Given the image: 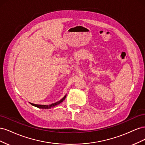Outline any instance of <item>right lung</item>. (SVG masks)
<instances>
[{"instance_id":"right-lung-1","label":"right lung","mask_w":145,"mask_h":145,"mask_svg":"<svg viewBox=\"0 0 145 145\" xmlns=\"http://www.w3.org/2000/svg\"><path fill=\"white\" fill-rule=\"evenodd\" d=\"M66 98V95H65L64 97L61 99L60 100L58 101V102H57L56 103H52L50 105H36V104H34V103H30L31 105H33V106H36L37 108H42V109H50V108H53V107H55L57 105H58L59 104H60L61 103H62L63 100H65Z\"/></svg>"}]
</instances>
